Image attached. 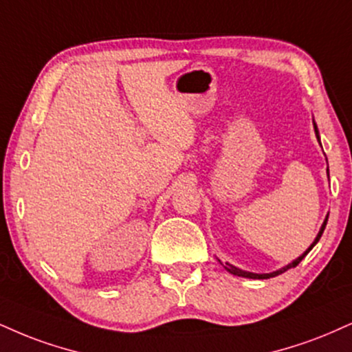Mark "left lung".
<instances>
[{
  "mask_svg": "<svg viewBox=\"0 0 352 352\" xmlns=\"http://www.w3.org/2000/svg\"><path fill=\"white\" fill-rule=\"evenodd\" d=\"M313 128H315L316 139H318V142H320V133H318V126H316L315 120H313ZM320 146H321V142H320ZM326 162H328V160H326ZM326 172H328V177H329V170H326ZM326 223H328V217L324 218V221H323V224H321V228H320L318 234H316L315 241H313V243L310 244V248H308L307 251H305V252L302 254V256H298L297 259H295V261H292L289 265H285V267H282V269H278V270H274V272H269V274H254V272H248V270H243V269H239V267H234V265L230 264V262H226V264H223V267L226 269L228 272H230V274H232V275H238V277H245V278H270V277H277V275L283 274V272H285V270H289V269H292V267H297V265L300 264V262H302L303 257L307 256V254L310 252L313 248H315V244L318 243V241H320L321 234H323V231H324V228H326Z\"/></svg>",
  "mask_w": 352,
  "mask_h": 352,
  "instance_id": "1",
  "label": "left lung"
}]
</instances>
